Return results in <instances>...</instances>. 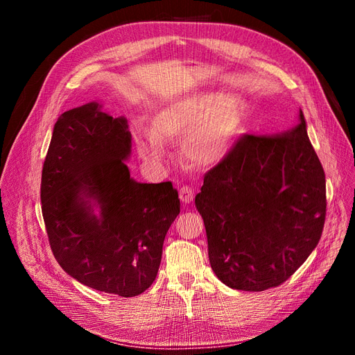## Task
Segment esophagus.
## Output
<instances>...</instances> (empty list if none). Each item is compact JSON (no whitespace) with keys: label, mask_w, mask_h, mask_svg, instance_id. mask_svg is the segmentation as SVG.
I'll use <instances>...</instances> for the list:
<instances>
[{"label":"esophagus","mask_w":355,"mask_h":355,"mask_svg":"<svg viewBox=\"0 0 355 355\" xmlns=\"http://www.w3.org/2000/svg\"><path fill=\"white\" fill-rule=\"evenodd\" d=\"M193 196H194V191L191 190V187L182 186V187L180 189V199H181V202L190 203V202L193 200Z\"/></svg>","instance_id":"1"}]
</instances>
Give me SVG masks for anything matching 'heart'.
Masks as SVG:
<instances>
[{
	"label": "heart",
	"mask_w": 355,
	"mask_h": 355,
	"mask_svg": "<svg viewBox=\"0 0 355 355\" xmlns=\"http://www.w3.org/2000/svg\"><path fill=\"white\" fill-rule=\"evenodd\" d=\"M249 115L237 94L198 91L159 106L150 130L137 131L140 155L150 162L165 157V140H182V155L198 166L218 164L230 152Z\"/></svg>",
	"instance_id": "b5f03b06"
}]
</instances>
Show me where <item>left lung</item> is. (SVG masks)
Here are the masks:
<instances>
[{"label":"left lung","mask_w":355,"mask_h":355,"mask_svg":"<svg viewBox=\"0 0 355 355\" xmlns=\"http://www.w3.org/2000/svg\"><path fill=\"white\" fill-rule=\"evenodd\" d=\"M196 208L214 272L228 288L261 292L288 280L317 246L326 177L300 123L279 135L243 134L203 177Z\"/></svg>","instance_id":"left-lung-1"}]
</instances>
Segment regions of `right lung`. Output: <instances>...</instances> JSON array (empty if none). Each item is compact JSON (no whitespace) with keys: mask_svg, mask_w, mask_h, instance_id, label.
Segmentation results:
<instances>
[{"mask_svg":"<svg viewBox=\"0 0 355 355\" xmlns=\"http://www.w3.org/2000/svg\"><path fill=\"white\" fill-rule=\"evenodd\" d=\"M127 119L87 103L62 113L45 156L42 216L60 267L91 289L137 296L152 286L180 214L173 182H137ZM101 208L97 217L92 205Z\"/></svg>","mask_w":355,"mask_h":355,"instance_id":"1","label":"right lung"}]
</instances>
